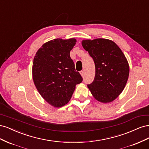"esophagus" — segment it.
Returning <instances> with one entry per match:
<instances>
[{
  "instance_id": "34e87169",
  "label": "esophagus",
  "mask_w": 149,
  "mask_h": 149,
  "mask_svg": "<svg viewBox=\"0 0 149 149\" xmlns=\"http://www.w3.org/2000/svg\"><path fill=\"white\" fill-rule=\"evenodd\" d=\"M79 73H80V74H81V75L82 76H84V72L83 70L79 72Z\"/></svg>"
}]
</instances>
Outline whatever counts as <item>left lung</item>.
Instances as JSON below:
<instances>
[{
	"label": "left lung",
	"instance_id": "1",
	"mask_svg": "<svg viewBox=\"0 0 149 149\" xmlns=\"http://www.w3.org/2000/svg\"><path fill=\"white\" fill-rule=\"evenodd\" d=\"M82 45L95 64V77L88 87L101 102H112L123 92L129 74L127 59L120 48L110 40H84Z\"/></svg>",
	"mask_w": 149,
	"mask_h": 149
}]
</instances>
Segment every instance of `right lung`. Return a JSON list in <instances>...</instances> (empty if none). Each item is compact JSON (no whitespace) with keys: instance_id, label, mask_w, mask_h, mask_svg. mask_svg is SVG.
<instances>
[{"instance_id":"add662e5","label":"right lung","mask_w":149,"mask_h":149,"mask_svg":"<svg viewBox=\"0 0 149 149\" xmlns=\"http://www.w3.org/2000/svg\"><path fill=\"white\" fill-rule=\"evenodd\" d=\"M76 40L56 38L44 43L34 57L32 75L40 95L49 104L60 107L68 102L83 81L70 57Z\"/></svg>"}]
</instances>
